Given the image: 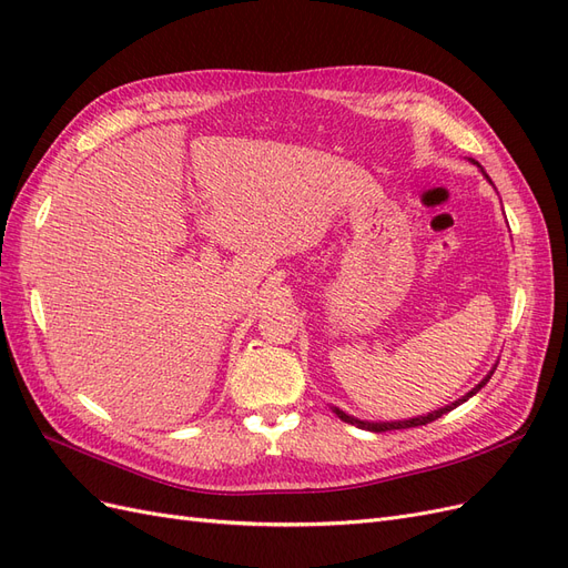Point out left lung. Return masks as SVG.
Masks as SVG:
<instances>
[{
  "label": "left lung",
  "instance_id": "8db88e82",
  "mask_svg": "<svg viewBox=\"0 0 568 568\" xmlns=\"http://www.w3.org/2000/svg\"><path fill=\"white\" fill-rule=\"evenodd\" d=\"M488 178V175H486ZM495 372V369H493ZM493 372L486 376L484 382H480L476 388H471L467 395H462L459 400H455L453 405H445V407H440V409H434V412H428V415H424V417H415V419H405V422H363V419H355V417H351V415H346V412L343 409H338V407H334V412L336 415L346 422V424H353V426H357V428H367V432H374V434H382V432H395V428H412V426H424V424H432V422H436L438 417H443V415H448L450 409H455L457 405H462V403H467L471 395H476L480 388H484L486 384H488V379L493 376Z\"/></svg>",
  "mask_w": 568,
  "mask_h": 568
}]
</instances>
